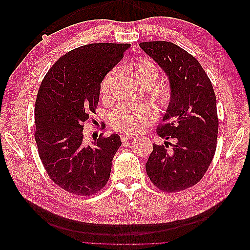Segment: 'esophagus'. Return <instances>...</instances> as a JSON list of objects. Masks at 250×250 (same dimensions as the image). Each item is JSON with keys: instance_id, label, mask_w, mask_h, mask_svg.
Wrapping results in <instances>:
<instances>
[{"instance_id": "obj_1", "label": "esophagus", "mask_w": 250, "mask_h": 250, "mask_svg": "<svg viewBox=\"0 0 250 250\" xmlns=\"http://www.w3.org/2000/svg\"><path fill=\"white\" fill-rule=\"evenodd\" d=\"M133 138H135V135H132V134H129V133H125V132L121 133V140H122L123 142L132 140Z\"/></svg>"}]
</instances>
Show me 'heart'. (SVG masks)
<instances>
[{"mask_svg":"<svg viewBox=\"0 0 250 250\" xmlns=\"http://www.w3.org/2000/svg\"><path fill=\"white\" fill-rule=\"evenodd\" d=\"M127 71L130 72L143 87H149L151 100L160 109L168 108L172 102L173 90L167 83H156L160 77V70L150 59L134 58L127 64ZM117 70L109 71L101 81V93L108 96ZM156 117L155 109L149 104L122 103L112 111L110 123L117 130L134 133L142 130Z\"/></svg>","mask_w":250,"mask_h":250,"instance_id":"1","label":"heart"}]
</instances>
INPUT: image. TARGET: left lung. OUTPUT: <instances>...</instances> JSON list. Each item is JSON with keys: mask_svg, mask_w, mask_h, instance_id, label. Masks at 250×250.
Listing matches in <instances>:
<instances>
[{"mask_svg": "<svg viewBox=\"0 0 250 250\" xmlns=\"http://www.w3.org/2000/svg\"><path fill=\"white\" fill-rule=\"evenodd\" d=\"M140 47L167 75L173 90L165 124L156 132L175 144L171 150L167 141L161 146L153 144L146 171L162 191L186 190L203 177L216 152L219 123L214 88L198 60L177 44L146 42Z\"/></svg>", "mask_w": 250, "mask_h": 250, "instance_id": "8db88e82", "label": "left lung"}]
</instances>
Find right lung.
I'll use <instances>...</instances> for the list:
<instances>
[{
	"label": "right lung",
	"mask_w": 250,
	"mask_h": 250,
	"mask_svg": "<svg viewBox=\"0 0 250 250\" xmlns=\"http://www.w3.org/2000/svg\"><path fill=\"white\" fill-rule=\"evenodd\" d=\"M130 43H90L60 57L48 71L35 101V141L48 175L69 193L99 192L110 176L120 135L83 141V124L99 102L101 81Z\"/></svg>",
	"instance_id": "1"
}]
</instances>
